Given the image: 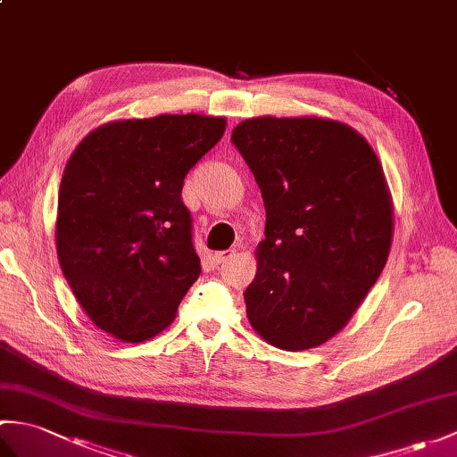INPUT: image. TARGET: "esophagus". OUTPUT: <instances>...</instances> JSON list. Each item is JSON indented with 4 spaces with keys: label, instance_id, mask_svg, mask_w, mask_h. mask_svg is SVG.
I'll return each instance as SVG.
<instances>
[{
    "label": "esophagus",
    "instance_id": "obj_1",
    "mask_svg": "<svg viewBox=\"0 0 457 457\" xmlns=\"http://www.w3.org/2000/svg\"><path fill=\"white\" fill-rule=\"evenodd\" d=\"M231 257H236V249H228V251H220V253L213 255V259H216L218 265H223L226 261H229Z\"/></svg>",
    "mask_w": 457,
    "mask_h": 457
}]
</instances>
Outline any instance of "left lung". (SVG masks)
Here are the masks:
<instances>
[{
    "label": "left lung",
    "instance_id": "obj_1",
    "mask_svg": "<svg viewBox=\"0 0 457 457\" xmlns=\"http://www.w3.org/2000/svg\"><path fill=\"white\" fill-rule=\"evenodd\" d=\"M265 202L249 322L280 349L328 342L353 316L386 263L393 208L383 169L347 125L255 118L231 131Z\"/></svg>",
    "mask_w": 457,
    "mask_h": 457
}]
</instances>
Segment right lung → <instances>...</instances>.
<instances>
[{
    "instance_id": "add662e5",
    "label": "right lung",
    "mask_w": 457,
    "mask_h": 457,
    "mask_svg": "<svg viewBox=\"0 0 457 457\" xmlns=\"http://www.w3.org/2000/svg\"><path fill=\"white\" fill-rule=\"evenodd\" d=\"M226 120L157 115L102 125L66 162L58 263L84 312L129 344L162 332L202 273L182 202L188 170Z\"/></svg>"
}]
</instances>
